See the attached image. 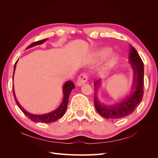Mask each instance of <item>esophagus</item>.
Masks as SVG:
<instances>
[{"label": "esophagus", "mask_w": 158, "mask_h": 158, "mask_svg": "<svg viewBox=\"0 0 158 158\" xmlns=\"http://www.w3.org/2000/svg\"><path fill=\"white\" fill-rule=\"evenodd\" d=\"M88 81V76L86 74H82L79 76L77 81V85L78 86H81V85H84Z\"/></svg>", "instance_id": "esophagus-1"}]
</instances>
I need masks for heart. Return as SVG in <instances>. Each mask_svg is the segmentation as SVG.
I'll list each match as a JSON object with an SVG mask.
<instances>
[{
  "label": "heart",
  "mask_w": 158,
  "mask_h": 158,
  "mask_svg": "<svg viewBox=\"0 0 158 158\" xmlns=\"http://www.w3.org/2000/svg\"><path fill=\"white\" fill-rule=\"evenodd\" d=\"M109 52V49H102V51H100L98 52V55H105L107 54Z\"/></svg>",
  "instance_id": "1"
}]
</instances>
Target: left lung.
<instances>
[{
  "label": "left lung",
  "instance_id": "obj_1",
  "mask_svg": "<svg viewBox=\"0 0 158 158\" xmlns=\"http://www.w3.org/2000/svg\"><path fill=\"white\" fill-rule=\"evenodd\" d=\"M128 62L131 66L132 81L131 93L125 98L114 105H105L98 96L99 86L102 81L99 79L94 82V104L97 112L105 118L118 119L131 114L135 111L143 98L144 91V64L138 52L131 45H129Z\"/></svg>",
  "mask_w": 158,
  "mask_h": 158
}]
</instances>
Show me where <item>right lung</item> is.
I'll use <instances>...</instances> for the list:
<instances>
[{
	"instance_id": "right-lung-1",
	"label": "right lung",
	"mask_w": 158,
	"mask_h": 158,
	"mask_svg": "<svg viewBox=\"0 0 158 158\" xmlns=\"http://www.w3.org/2000/svg\"><path fill=\"white\" fill-rule=\"evenodd\" d=\"M48 39H45V40H42L41 41H35L34 43H33L31 45H30L27 47V49L31 48V47H34L37 45H41L43 44L44 42H45ZM16 63H15V65H14V74H13V78H14V72H15L16 69ZM75 88L74 83L72 82V81H67L64 84V85L63 87V101H62L61 104L59 106V107L56 109L54 111H52L50 113H46V114H31L29 112H27V111L23 109L21 106L20 104L18 102V100L16 98V95L15 93H14V89L13 88V93L14 95V99H15V101L16 102V104L18 105V107L21 109V111L24 113L26 115L30 118L31 120L33 122L35 123H51L52 122H55L58 119L62 117H63L64 113L66 112V108H67V105L69 103V99L71 91L73 90Z\"/></svg>"
}]
</instances>
